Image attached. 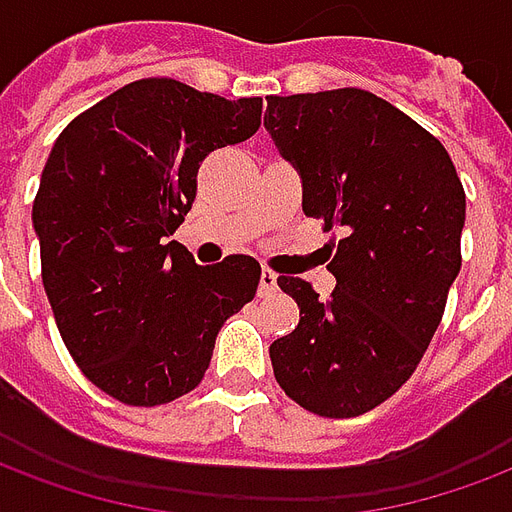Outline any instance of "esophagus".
<instances>
[{
    "label": "esophagus",
    "mask_w": 512,
    "mask_h": 512,
    "mask_svg": "<svg viewBox=\"0 0 512 512\" xmlns=\"http://www.w3.org/2000/svg\"><path fill=\"white\" fill-rule=\"evenodd\" d=\"M276 290V274L274 271H268V268H263L260 271V285H257V295L260 298H266V295H271Z\"/></svg>",
    "instance_id": "esophagus-1"
}]
</instances>
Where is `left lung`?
I'll use <instances>...</instances> for the list:
<instances>
[{"instance_id":"left-lung-1","label":"left lung","mask_w":512,"mask_h":512,"mask_svg":"<svg viewBox=\"0 0 512 512\" xmlns=\"http://www.w3.org/2000/svg\"><path fill=\"white\" fill-rule=\"evenodd\" d=\"M263 124L301 176L306 217L344 233L328 301L276 279L301 320L268 350L274 377L304 410L355 418L410 380L437 331L461 271L464 187L431 132L363 89L268 97Z\"/></svg>"}]
</instances>
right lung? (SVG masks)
Listing matches in <instances>:
<instances>
[{
	"mask_svg": "<svg viewBox=\"0 0 512 512\" xmlns=\"http://www.w3.org/2000/svg\"><path fill=\"white\" fill-rule=\"evenodd\" d=\"M263 100H225L173 78L108 94L56 138L32 206L43 287L67 350L121 404L189 393L217 333L255 298L260 263L198 266L179 241L211 151L252 138Z\"/></svg>",
	"mask_w": 512,
	"mask_h": 512,
	"instance_id": "obj_1",
	"label": "right lung"
}]
</instances>
